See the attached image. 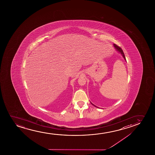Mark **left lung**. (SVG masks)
<instances>
[{
  "instance_id": "1",
  "label": "left lung",
  "mask_w": 155,
  "mask_h": 155,
  "mask_svg": "<svg viewBox=\"0 0 155 155\" xmlns=\"http://www.w3.org/2000/svg\"><path fill=\"white\" fill-rule=\"evenodd\" d=\"M113 45H114L115 49V50H116L118 52L120 53L121 55H122V57H123V58H124V60H125V61H126V59H125V55H124V52H123V50L121 49V48H120V47H118V46H117V45H115V44H113ZM91 104H92V105H93L94 106H95L96 107H97V106H95V105H94L93 104H92V103H91Z\"/></svg>"
}]
</instances>
